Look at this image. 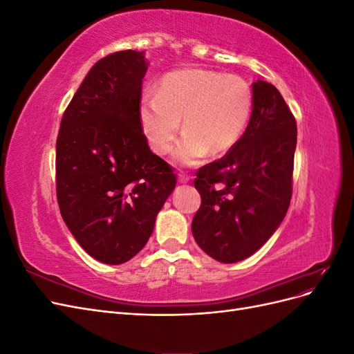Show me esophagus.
Segmentation results:
<instances>
[{
	"label": "esophagus",
	"instance_id": "34e87169",
	"mask_svg": "<svg viewBox=\"0 0 354 354\" xmlns=\"http://www.w3.org/2000/svg\"><path fill=\"white\" fill-rule=\"evenodd\" d=\"M189 180H190L189 176H186V174H178V181H180V183H187Z\"/></svg>",
	"mask_w": 354,
	"mask_h": 354
}]
</instances>
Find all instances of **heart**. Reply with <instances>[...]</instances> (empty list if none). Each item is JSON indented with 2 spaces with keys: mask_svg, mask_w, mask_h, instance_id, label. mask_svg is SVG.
<instances>
[{
  "mask_svg": "<svg viewBox=\"0 0 354 354\" xmlns=\"http://www.w3.org/2000/svg\"><path fill=\"white\" fill-rule=\"evenodd\" d=\"M252 90L238 75L185 68L164 75L158 93L146 91L138 102V122L152 151L169 152L181 127L183 138L174 151L181 165L223 155L241 140L252 113Z\"/></svg>",
  "mask_w": 354,
  "mask_h": 354,
  "instance_id": "1",
  "label": "heart"
}]
</instances>
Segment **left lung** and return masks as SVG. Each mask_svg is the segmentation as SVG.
Masks as SVG:
<instances>
[{
  "mask_svg": "<svg viewBox=\"0 0 354 354\" xmlns=\"http://www.w3.org/2000/svg\"><path fill=\"white\" fill-rule=\"evenodd\" d=\"M252 97L241 140L195 178L201 208L192 233L203 252L227 264L248 259L270 239L292 195L295 118L269 82H254Z\"/></svg>",
  "mask_w": 354,
  "mask_h": 354,
  "instance_id": "1",
  "label": "left lung"
}]
</instances>
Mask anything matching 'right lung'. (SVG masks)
Wrapping results in <instances>:
<instances>
[{
  "label": "right lung",
  "instance_id": "obj_1",
  "mask_svg": "<svg viewBox=\"0 0 354 354\" xmlns=\"http://www.w3.org/2000/svg\"><path fill=\"white\" fill-rule=\"evenodd\" d=\"M149 62L125 50L100 59L63 113L56 143L57 202L82 250L122 264L143 250L176 187L138 122Z\"/></svg>",
  "mask_w": 354,
  "mask_h": 354
}]
</instances>
